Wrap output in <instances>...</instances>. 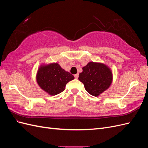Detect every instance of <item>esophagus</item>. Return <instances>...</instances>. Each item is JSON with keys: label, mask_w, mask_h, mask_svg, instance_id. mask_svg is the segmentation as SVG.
<instances>
[{"label": "esophagus", "mask_w": 148, "mask_h": 148, "mask_svg": "<svg viewBox=\"0 0 148 148\" xmlns=\"http://www.w3.org/2000/svg\"><path fill=\"white\" fill-rule=\"evenodd\" d=\"M78 76H79V75H78V73H77V74H76V75H75V78H78Z\"/></svg>", "instance_id": "34e87169"}]
</instances>
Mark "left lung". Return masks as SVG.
<instances>
[{
  "instance_id": "obj_1",
  "label": "left lung",
  "mask_w": 148,
  "mask_h": 148,
  "mask_svg": "<svg viewBox=\"0 0 148 148\" xmlns=\"http://www.w3.org/2000/svg\"><path fill=\"white\" fill-rule=\"evenodd\" d=\"M82 69L78 79L83 83L86 91L93 96H99L112 83V71L104 64L90 62Z\"/></svg>"
}]
</instances>
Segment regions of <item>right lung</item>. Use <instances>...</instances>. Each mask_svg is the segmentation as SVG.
Here are the masks:
<instances>
[{
	"label": "right lung",
	"instance_id": "1",
	"mask_svg": "<svg viewBox=\"0 0 148 148\" xmlns=\"http://www.w3.org/2000/svg\"><path fill=\"white\" fill-rule=\"evenodd\" d=\"M74 78L73 75L62 69L57 62L41 65L36 76L39 86L51 96L63 91L66 83Z\"/></svg>",
	"mask_w": 148,
	"mask_h": 148
}]
</instances>
